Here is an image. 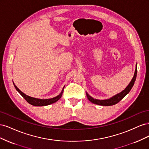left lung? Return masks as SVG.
<instances>
[{"mask_svg": "<svg viewBox=\"0 0 149 149\" xmlns=\"http://www.w3.org/2000/svg\"><path fill=\"white\" fill-rule=\"evenodd\" d=\"M137 64L136 63V70H135L134 74L132 80L130 81L129 84L127 85V86L126 87L123 91H122L120 93L116 94V95L113 96L112 97L107 99V100H97V99H94L93 97H91L89 94L86 93V96L87 97L90 102H91L93 104H95L100 105V106H112L118 103L120 100H123V99L127 95V94L130 92V90H131L134 84L135 81H136V77H137Z\"/></svg>", "mask_w": 149, "mask_h": 149, "instance_id": "1", "label": "left lung"}]
</instances>
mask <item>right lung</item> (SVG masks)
<instances>
[{
	"label": "right lung",
	"mask_w": 149,
	"mask_h": 149,
	"mask_svg": "<svg viewBox=\"0 0 149 149\" xmlns=\"http://www.w3.org/2000/svg\"><path fill=\"white\" fill-rule=\"evenodd\" d=\"M13 85H14V87L15 88L16 90L21 94V96L23 97L29 104H30L31 105H33L35 106H48L49 104H53V103L56 102L61 98L62 94H63V89L65 88V86L63 88L61 92L60 93V94H58V96L54 97H52V98L45 99V100H42V99L35 98V97H31V96L26 95V94H25V93L21 91L16 86V85L13 82Z\"/></svg>",
	"instance_id": "1"
}]
</instances>
